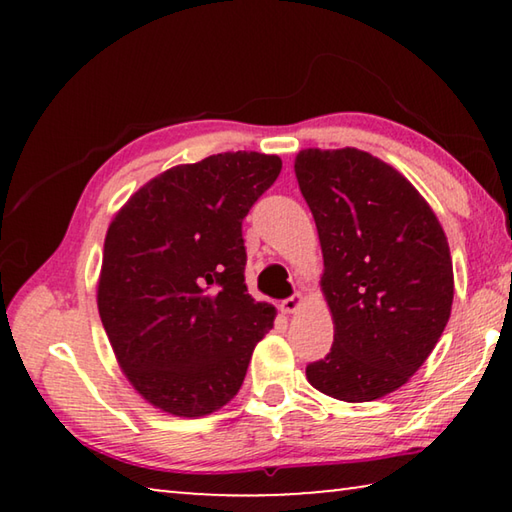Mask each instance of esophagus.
I'll return each mask as SVG.
<instances>
[{
    "instance_id": "esophagus-1",
    "label": "esophagus",
    "mask_w": 512,
    "mask_h": 512,
    "mask_svg": "<svg viewBox=\"0 0 512 512\" xmlns=\"http://www.w3.org/2000/svg\"><path fill=\"white\" fill-rule=\"evenodd\" d=\"M302 296L300 293H296V296H291V298H287V300H282V305H280V309L284 311V314H296V311L302 307Z\"/></svg>"
}]
</instances>
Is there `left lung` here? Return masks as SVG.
I'll return each instance as SVG.
<instances>
[{
	"label": "left lung",
	"instance_id": "1",
	"mask_svg": "<svg viewBox=\"0 0 512 512\" xmlns=\"http://www.w3.org/2000/svg\"><path fill=\"white\" fill-rule=\"evenodd\" d=\"M293 169L334 320L332 350L309 363L307 381L334 400H379L418 372L452 314L445 230L418 189L366 151L302 149Z\"/></svg>",
	"mask_w": 512,
	"mask_h": 512
}]
</instances>
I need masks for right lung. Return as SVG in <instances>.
Wrapping results in <instances>:
<instances>
[{"instance_id": "obj_1", "label": "right lung", "mask_w": 512, "mask_h": 512, "mask_svg": "<svg viewBox=\"0 0 512 512\" xmlns=\"http://www.w3.org/2000/svg\"><path fill=\"white\" fill-rule=\"evenodd\" d=\"M280 169L255 151L178 164L110 221L99 316L121 372L155 409L203 418L244 384L275 307L246 289L241 221Z\"/></svg>"}]
</instances>
